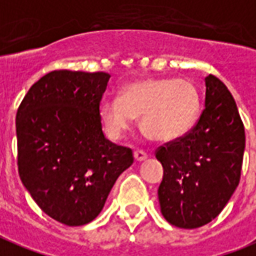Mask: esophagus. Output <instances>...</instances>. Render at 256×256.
Instances as JSON below:
<instances>
[{"label": "esophagus", "instance_id": "1", "mask_svg": "<svg viewBox=\"0 0 256 256\" xmlns=\"http://www.w3.org/2000/svg\"><path fill=\"white\" fill-rule=\"evenodd\" d=\"M134 156H135V161L138 162H142V161H144V160H147V154L144 152V151H142V150L134 151Z\"/></svg>", "mask_w": 256, "mask_h": 256}]
</instances>
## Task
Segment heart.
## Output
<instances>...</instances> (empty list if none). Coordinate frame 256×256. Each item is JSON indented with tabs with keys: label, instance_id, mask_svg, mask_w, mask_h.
<instances>
[{
	"label": "heart",
	"instance_id": "b5f03b06",
	"mask_svg": "<svg viewBox=\"0 0 256 256\" xmlns=\"http://www.w3.org/2000/svg\"><path fill=\"white\" fill-rule=\"evenodd\" d=\"M200 96L187 79H150L122 87L120 98L100 105V117L110 135L120 136L140 116L142 132L151 140L168 143L187 134L199 114Z\"/></svg>",
	"mask_w": 256,
	"mask_h": 256
}]
</instances>
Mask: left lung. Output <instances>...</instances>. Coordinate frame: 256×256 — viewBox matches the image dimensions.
I'll use <instances>...</instances> for the list:
<instances>
[{
  "mask_svg": "<svg viewBox=\"0 0 256 256\" xmlns=\"http://www.w3.org/2000/svg\"><path fill=\"white\" fill-rule=\"evenodd\" d=\"M204 84V110L196 126L156 154L164 168L158 188L162 216L184 229L203 226L222 212L240 182L246 148L232 94L212 74Z\"/></svg>",
  "mask_w": 256,
  "mask_h": 256,
  "instance_id": "left-lung-1",
  "label": "left lung"
}]
</instances>
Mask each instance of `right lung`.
<instances>
[{
  "instance_id": "1",
  "label": "right lung",
  "mask_w": 256,
  "mask_h": 256,
  "mask_svg": "<svg viewBox=\"0 0 256 256\" xmlns=\"http://www.w3.org/2000/svg\"><path fill=\"white\" fill-rule=\"evenodd\" d=\"M110 74L53 70L32 84L16 114L18 174L49 217L80 226L98 217L132 150L108 140L100 104Z\"/></svg>"
}]
</instances>
